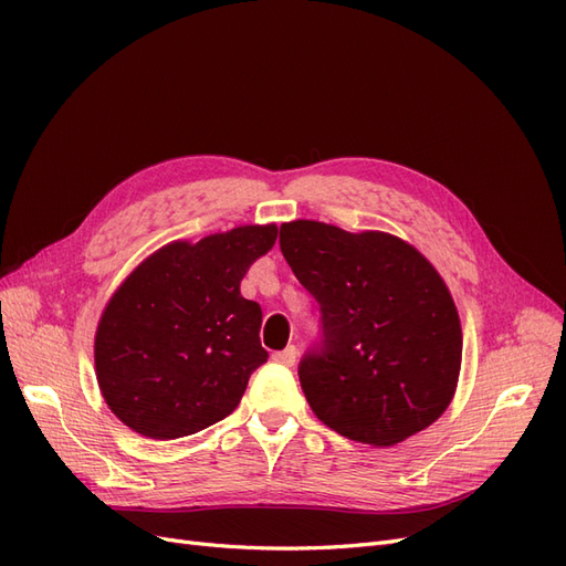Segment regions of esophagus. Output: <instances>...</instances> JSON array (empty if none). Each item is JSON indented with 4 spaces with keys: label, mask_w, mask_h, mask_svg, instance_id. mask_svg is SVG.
Returning <instances> with one entry per match:
<instances>
[{
    "label": "esophagus",
    "mask_w": 566,
    "mask_h": 566,
    "mask_svg": "<svg viewBox=\"0 0 566 566\" xmlns=\"http://www.w3.org/2000/svg\"><path fill=\"white\" fill-rule=\"evenodd\" d=\"M295 358H297V349L295 347H285L283 352L273 354V361L281 364V366H295Z\"/></svg>",
    "instance_id": "obj_1"
}]
</instances>
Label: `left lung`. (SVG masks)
Here are the masks:
<instances>
[{
	"label": "left lung",
	"instance_id": "obj_1",
	"mask_svg": "<svg viewBox=\"0 0 566 566\" xmlns=\"http://www.w3.org/2000/svg\"><path fill=\"white\" fill-rule=\"evenodd\" d=\"M281 252L318 302V339L297 375L337 434L394 447L430 427L453 399L462 333L449 287L389 233L321 221L281 227Z\"/></svg>",
	"mask_w": 566,
	"mask_h": 566
}]
</instances>
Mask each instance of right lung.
I'll use <instances>...</instances> for the list:
<instances>
[{
	"label": "right lung",
	"instance_id": "obj_1",
	"mask_svg": "<svg viewBox=\"0 0 566 566\" xmlns=\"http://www.w3.org/2000/svg\"><path fill=\"white\" fill-rule=\"evenodd\" d=\"M279 229L238 227L150 254L101 316L96 380L113 413L150 439L224 420L266 364L262 306L241 295L248 269Z\"/></svg>",
	"mask_w": 566,
	"mask_h": 566
}]
</instances>
